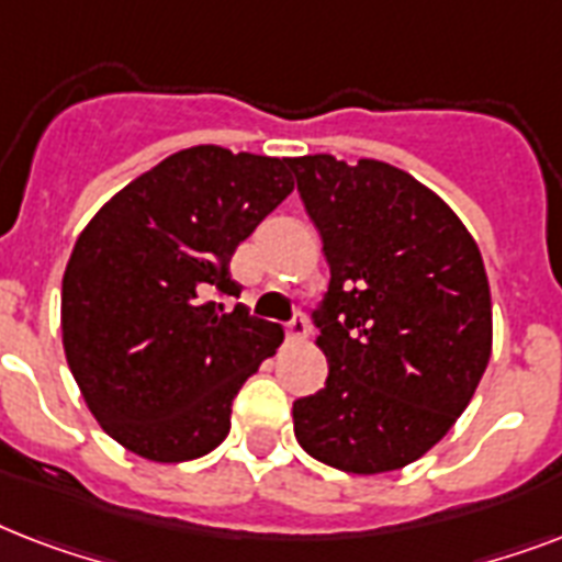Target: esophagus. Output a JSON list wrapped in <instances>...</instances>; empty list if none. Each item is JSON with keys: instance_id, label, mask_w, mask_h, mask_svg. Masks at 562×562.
I'll return each instance as SVG.
<instances>
[{"instance_id": "34e87169", "label": "esophagus", "mask_w": 562, "mask_h": 562, "mask_svg": "<svg viewBox=\"0 0 562 562\" xmlns=\"http://www.w3.org/2000/svg\"><path fill=\"white\" fill-rule=\"evenodd\" d=\"M285 335H289L291 341H303V338H306V335H308L306 315H294V317H291L289 324H285Z\"/></svg>"}]
</instances>
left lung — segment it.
Returning a JSON list of instances; mask_svg holds the SVG:
<instances>
[{
    "mask_svg": "<svg viewBox=\"0 0 562 562\" xmlns=\"http://www.w3.org/2000/svg\"><path fill=\"white\" fill-rule=\"evenodd\" d=\"M289 169L329 262L312 312L329 375L294 402V435L335 470H400L452 428L487 370L493 308L479 245L387 162L312 154Z\"/></svg>",
    "mask_w": 562,
    "mask_h": 562,
    "instance_id": "left-lung-1",
    "label": "left lung"
}]
</instances>
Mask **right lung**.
Here are the masks:
<instances>
[{
    "instance_id": "right-lung-1",
    "label": "right lung",
    "mask_w": 562,
    "mask_h": 562,
    "mask_svg": "<svg viewBox=\"0 0 562 562\" xmlns=\"http://www.w3.org/2000/svg\"><path fill=\"white\" fill-rule=\"evenodd\" d=\"M285 160L198 145L110 198L69 256L60 291L75 382L116 443L180 463L227 437L241 384L282 344L250 317L229 259L291 194Z\"/></svg>"
}]
</instances>
